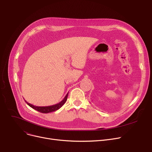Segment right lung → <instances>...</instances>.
<instances>
[{
	"label": "right lung",
	"instance_id": "obj_1",
	"mask_svg": "<svg viewBox=\"0 0 152 152\" xmlns=\"http://www.w3.org/2000/svg\"><path fill=\"white\" fill-rule=\"evenodd\" d=\"M68 93L66 95V96L65 97L60 103H57V104H55L53 105H51V106H47V107H37V106H34L33 105L31 104V103H28V102H26V103L27 104L31 107V108H33V109L39 111V112H41L43 113H50V112H53V111H55L56 110H58L59 108H60L64 104H65L66 100H67V97H68Z\"/></svg>",
	"mask_w": 152,
	"mask_h": 152
}]
</instances>
